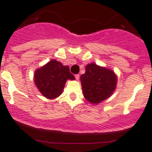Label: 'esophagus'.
<instances>
[{
	"label": "esophagus",
	"instance_id": "34e87169",
	"mask_svg": "<svg viewBox=\"0 0 152 152\" xmlns=\"http://www.w3.org/2000/svg\"><path fill=\"white\" fill-rule=\"evenodd\" d=\"M75 78H76V80H79V74H76V75H75Z\"/></svg>",
	"mask_w": 152,
	"mask_h": 152
}]
</instances>
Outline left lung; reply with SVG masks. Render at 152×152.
Returning a JSON list of instances; mask_svg holds the SVG:
<instances>
[{"instance_id": "left-lung-1", "label": "left lung", "mask_w": 152, "mask_h": 152, "mask_svg": "<svg viewBox=\"0 0 152 152\" xmlns=\"http://www.w3.org/2000/svg\"><path fill=\"white\" fill-rule=\"evenodd\" d=\"M80 80L86 100L92 104H98L113 94L118 77L111 69L92 62L86 65L85 73L81 76Z\"/></svg>"}]
</instances>
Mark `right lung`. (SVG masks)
Wrapping results in <instances>:
<instances>
[{
    "instance_id": "obj_1",
    "label": "right lung",
    "mask_w": 152,
    "mask_h": 152,
    "mask_svg": "<svg viewBox=\"0 0 152 152\" xmlns=\"http://www.w3.org/2000/svg\"><path fill=\"white\" fill-rule=\"evenodd\" d=\"M68 79L75 80L68 66L52 59L35 70L34 82L41 94L48 99L59 97Z\"/></svg>"
}]
</instances>
